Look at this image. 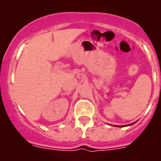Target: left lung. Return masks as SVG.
Masks as SVG:
<instances>
[{"instance_id": "1", "label": "left lung", "mask_w": 161, "mask_h": 161, "mask_svg": "<svg viewBox=\"0 0 161 161\" xmlns=\"http://www.w3.org/2000/svg\"><path fill=\"white\" fill-rule=\"evenodd\" d=\"M136 122H134V123H132L130 124V125H119V126H116V127H125V126H129V125H132L133 124H135Z\"/></svg>"}]
</instances>
